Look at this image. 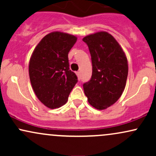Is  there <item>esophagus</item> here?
<instances>
[{
  "mask_svg": "<svg viewBox=\"0 0 156 156\" xmlns=\"http://www.w3.org/2000/svg\"><path fill=\"white\" fill-rule=\"evenodd\" d=\"M76 76H78V78H80V73L79 72H76Z\"/></svg>",
  "mask_w": 156,
  "mask_h": 156,
  "instance_id": "obj_1",
  "label": "esophagus"
}]
</instances>
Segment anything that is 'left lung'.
Masks as SVG:
<instances>
[{
	"instance_id": "obj_1",
	"label": "left lung",
	"mask_w": 156,
	"mask_h": 156,
	"mask_svg": "<svg viewBox=\"0 0 156 156\" xmlns=\"http://www.w3.org/2000/svg\"><path fill=\"white\" fill-rule=\"evenodd\" d=\"M92 58L91 80L83 83V91L92 106L103 110L115 103L126 85L128 59L114 37L100 31L83 39Z\"/></svg>"
}]
</instances>
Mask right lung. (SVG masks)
<instances>
[{"label": "right lung", "mask_w": 156, "mask_h": 156, "mask_svg": "<svg viewBox=\"0 0 156 156\" xmlns=\"http://www.w3.org/2000/svg\"><path fill=\"white\" fill-rule=\"evenodd\" d=\"M76 41V36L53 31L44 36L32 53L28 66L32 88L48 108L65 104L78 82L68 60V53Z\"/></svg>", "instance_id": "1"}]
</instances>
